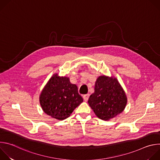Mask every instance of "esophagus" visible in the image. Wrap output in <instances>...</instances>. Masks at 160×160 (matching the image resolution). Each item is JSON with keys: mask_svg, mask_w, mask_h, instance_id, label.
<instances>
[{"mask_svg": "<svg viewBox=\"0 0 160 160\" xmlns=\"http://www.w3.org/2000/svg\"><path fill=\"white\" fill-rule=\"evenodd\" d=\"M88 98H89V94H85L83 96V98L85 101H87L88 99Z\"/></svg>", "mask_w": 160, "mask_h": 160, "instance_id": "1", "label": "esophagus"}]
</instances>
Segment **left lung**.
<instances>
[{"mask_svg":"<svg viewBox=\"0 0 160 160\" xmlns=\"http://www.w3.org/2000/svg\"><path fill=\"white\" fill-rule=\"evenodd\" d=\"M127 102L125 93L118 80L105 76L97 79L94 92L88 101L96 115L102 120H109L121 113Z\"/></svg>","mask_w":160,"mask_h":160,"instance_id":"obj_1","label":"left lung"}]
</instances>
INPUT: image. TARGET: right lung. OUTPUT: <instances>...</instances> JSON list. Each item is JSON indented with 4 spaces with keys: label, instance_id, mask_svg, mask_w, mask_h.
<instances>
[{
    "label": "right lung",
    "instance_id": "add662e5",
    "mask_svg": "<svg viewBox=\"0 0 160 160\" xmlns=\"http://www.w3.org/2000/svg\"><path fill=\"white\" fill-rule=\"evenodd\" d=\"M83 102L76 85L67 77L54 75L45 85L40 96L43 111L56 119L62 120L70 116L74 109Z\"/></svg>",
    "mask_w": 160,
    "mask_h": 160
}]
</instances>
